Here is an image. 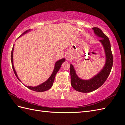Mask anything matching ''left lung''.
I'll return each instance as SVG.
<instances>
[{"mask_svg":"<svg viewBox=\"0 0 125 125\" xmlns=\"http://www.w3.org/2000/svg\"><path fill=\"white\" fill-rule=\"evenodd\" d=\"M93 30L97 36L101 38L99 42L104 48L106 60L104 67L101 71L89 80L80 79L77 75L74 66L71 64V85L75 90L81 93L92 92L102 86L109 76L113 65V55L109 38L98 28L94 27Z\"/></svg>","mask_w":125,"mask_h":125,"instance_id":"left-lung-1","label":"left lung"}]
</instances>
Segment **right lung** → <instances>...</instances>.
<instances>
[{
	"instance_id": "obj_1",
	"label": "right lung",
	"mask_w": 125,
	"mask_h": 125,
	"mask_svg": "<svg viewBox=\"0 0 125 125\" xmlns=\"http://www.w3.org/2000/svg\"><path fill=\"white\" fill-rule=\"evenodd\" d=\"M30 31H31V30L29 29L26 30V31H24L22 34L20 36H19L18 38L20 37L21 36L23 35L24 34H26V33L29 32ZM14 45H13V49L12 50V52H11V62H12V68L14 72V74L16 75V77H17L18 79L21 82V80H20V79L18 77V76L17 74H16V72L15 71V70L14 68V65H13V51H14ZM65 58H62V59H60L59 60H58L57 62L55 63L54 65V68L53 72H52V74L51 75V76L49 77V78L46 80V81H45L44 82L38 85L37 86H35V87H31V86H27V85H25L26 87H27L28 88H29V89L32 90L33 91H37V92H43V91H45L48 90L49 89H50L52 85H53L54 80V78L55 76V75L57 73V72L59 71V70H60V68L61 67V66H62V63L65 62Z\"/></svg>"
}]
</instances>
